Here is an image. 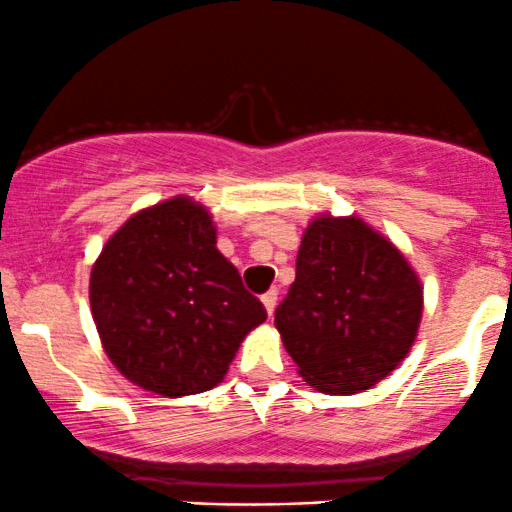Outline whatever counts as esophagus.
<instances>
[{
    "mask_svg": "<svg viewBox=\"0 0 512 512\" xmlns=\"http://www.w3.org/2000/svg\"><path fill=\"white\" fill-rule=\"evenodd\" d=\"M261 302H263V307H266V312L273 314L275 304H278V290H275V287H271V290H268V292H263Z\"/></svg>",
    "mask_w": 512,
    "mask_h": 512,
    "instance_id": "esophagus-1",
    "label": "esophagus"
}]
</instances>
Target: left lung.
I'll use <instances>...</instances> for the list:
<instances>
[{
	"instance_id": "1",
	"label": "left lung",
	"mask_w": 512,
	"mask_h": 512,
	"mask_svg": "<svg viewBox=\"0 0 512 512\" xmlns=\"http://www.w3.org/2000/svg\"><path fill=\"white\" fill-rule=\"evenodd\" d=\"M421 312V283L392 241L358 217L324 215L304 232L275 329L304 382L355 394L406 358Z\"/></svg>"
}]
</instances>
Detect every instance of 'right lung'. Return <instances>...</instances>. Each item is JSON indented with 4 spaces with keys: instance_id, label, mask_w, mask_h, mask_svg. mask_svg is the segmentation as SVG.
<instances>
[{
    "instance_id": "1",
    "label": "right lung",
    "mask_w": 512,
    "mask_h": 512,
    "mask_svg": "<svg viewBox=\"0 0 512 512\" xmlns=\"http://www.w3.org/2000/svg\"><path fill=\"white\" fill-rule=\"evenodd\" d=\"M91 314L113 365L162 396L208 392L266 309L215 246L210 212L171 198L132 215L91 268Z\"/></svg>"
}]
</instances>
